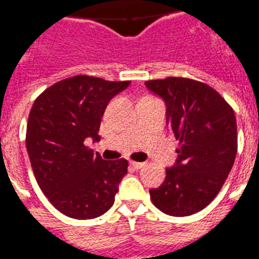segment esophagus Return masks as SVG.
<instances>
[{"label": "esophagus", "instance_id": "1", "mask_svg": "<svg viewBox=\"0 0 259 259\" xmlns=\"http://www.w3.org/2000/svg\"><path fill=\"white\" fill-rule=\"evenodd\" d=\"M130 166L134 167V168H137V170H138V168H142V167L145 166V163H143V162H134V160H132V162H130Z\"/></svg>", "mask_w": 259, "mask_h": 259}]
</instances>
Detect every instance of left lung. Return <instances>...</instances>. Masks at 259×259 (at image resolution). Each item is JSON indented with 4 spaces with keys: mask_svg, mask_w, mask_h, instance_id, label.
I'll return each mask as SVG.
<instances>
[{
    "mask_svg": "<svg viewBox=\"0 0 259 259\" xmlns=\"http://www.w3.org/2000/svg\"><path fill=\"white\" fill-rule=\"evenodd\" d=\"M166 104L167 125L179 141L178 159L150 199L163 213L183 217L204 209L217 196L237 154L232 106L212 87L186 77L145 82Z\"/></svg>",
    "mask_w": 259,
    "mask_h": 259,
    "instance_id": "8db88e82",
    "label": "left lung"
}]
</instances>
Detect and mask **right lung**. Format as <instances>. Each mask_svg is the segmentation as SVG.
I'll use <instances>...</instances> for the list:
<instances>
[{
    "label": "right lung",
    "mask_w": 259,
    "mask_h": 259,
    "mask_svg": "<svg viewBox=\"0 0 259 259\" xmlns=\"http://www.w3.org/2000/svg\"><path fill=\"white\" fill-rule=\"evenodd\" d=\"M129 84L76 75L49 87L34 101L27 154L42 192L66 216L89 220L114 204L127 160H104L87 142L100 140L106 105Z\"/></svg>",
    "instance_id": "right-lung-1"
}]
</instances>
